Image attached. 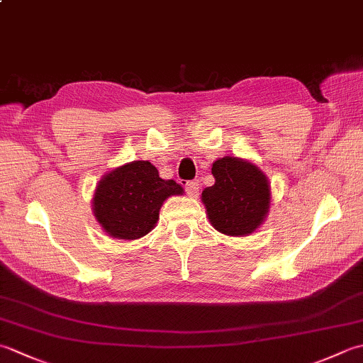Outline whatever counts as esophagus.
<instances>
[{
	"label": "esophagus",
	"mask_w": 363,
	"mask_h": 363,
	"mask_svg": "<svg viewBox=\"0 0 363 363\" xmlns=\"http://www.w3.org/2000/svg\"><path fill=\"white\" fill-rule=\"evenodd\" d=\"M186 191L190 198H196L199 195V182L198 181L186 182Z\"/></svg>",
	"instance_id": "34e87169"
}]
</instances>
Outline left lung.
<instances>
[{
	"label": "left lung",
	"mask_w": 363,
	"mask_h": 363,
	"mask_svg": "<svg viewBox=\"0 0 363 363\" xmlns=\"http://www.w3.org/2000/svg\"><path fill=\"white\" fill-rule=\"evenodd\" d=\"M215 184L203 190L211 225L221 234L245 237L264 223L269 209V184L257 165L238 157L213 162Z\"/></svg>",
	"instance_id": "1"
}]
</instances>
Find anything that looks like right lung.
<instances>
[{
  "label": "right lung",
  "mask_w": 363,
  "mask_h": 363,
  "mask_svg": "<svg viewBox=\"0 0 363 363\" xmlns=\"http://www.w3.org/2000/svg\"><path fill=\"white\" fill-rule=\"evenodd\" d=\"M173 179H162L148 160H134L113 168L98 182L91 206L107 234L118 240H137L156 226L168 196L182 195Z\"/></svg>",
  "instance_id": "add662e5"
}]
</instances>
